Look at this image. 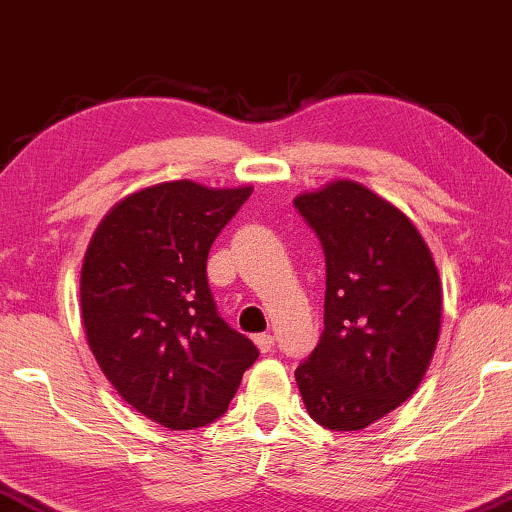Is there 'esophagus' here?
Returning a JSON list of instances; mask_svg holds the SVG:
<instances>
[{"mask_svg":"<svg viewBox=\"0 0 512 512\" xmlns=\"http://www.w3.org/2000/svg\"><path fill=\"white\" fill-rule=\"evenodd\" d=\"M254 344L258 346V351L261 353H270L274 348V337L272 335H256Z\"/></svg>","mask_w":512,"mask_h":512,"instance_id":"esophagus-1","label":"esophagus"}]
</instances>
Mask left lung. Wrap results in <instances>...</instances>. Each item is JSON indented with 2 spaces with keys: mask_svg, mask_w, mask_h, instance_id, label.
Listing matches in <instances>:
<instances>
[{
  "mask_svg": "<svg viewBox=\"0 0 512 512\" xmlns=\"http://www.w3.org/2000/svg\"><path fill=\"white\" fill-rule=\"evenodd\" d=\"M325 254L321 342L295 369L318 425L358 432L406 402L432 362L441 279L413 221L365 184L295 196Z\"/></svg>",
  "mask_w": 512,
  "mask_h": 512,
  "instance_id": "obj_1",
  "label": "left lung"
}]
</instances>
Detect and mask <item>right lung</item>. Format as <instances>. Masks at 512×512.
Listing matches in <instances>:
<instances>
[{
  "instance_id": "right-lung-1",
  "label": "right lung",
  "mask_w": 512,
  "mask_h": 512,
  "mask_svg": "<svg viewBox=\"0 0 512 512\" xmlns=\"http://www.w3.org/2000/svg\"><path fill=\"white\" fill-rule=\"evenodd\" d=\"M254 187L161 182L122 198L85 251L87 344L124 402L168 429L226 413L258 348L219 316L207 254Z\"/></svg>"
}]
</instances>
